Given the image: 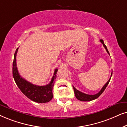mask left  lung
<instances>
[{"instance_id": "1", "label": "left lung", "mask_w": 127, "mask_h": 127, "mask_svg": "<svg viewBox=\"0 0 127 127\" xmlns=\"http://www.w3.org/2000/svg\"><path fill=\"white\" fill-rule=\"evenodd\" d=\"M100 41L101 43L103 44V46L104 47V48L106 49V51H107V53L109 54V52L108 51L107 49V47L105 45V44L104 43V42L103 40L102 39H100ZM112 73H113V71L111 72V77L110 78V79H109V81H107V82H106L105 85H104L103 88H102V89L99 91V92L97 93V94H96L95 95H88V94H84V93H82L80 92V91H79L78 90H77V89L75 88V87H73V89H74V94H75V96L77 99L78 100H80V101H83V102H87V101H91V100H94V99H97V97H99V96H100V95L102 94L103 92H104V91L105 90L106 88L107 87V86L108 85V84H109V82H110V80L111 79V75H112Z\"/></svg>"}]
</instances>
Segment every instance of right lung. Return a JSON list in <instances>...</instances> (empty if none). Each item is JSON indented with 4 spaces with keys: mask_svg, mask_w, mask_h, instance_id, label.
Wrapping results in <instances>:
<instances>
[{
    "mask_svg": "<svg viewBox=\"0 0 127 127\" xmlns=\"http://www.w3.org/2000/svg\"><path fill=\"white\" fill-rule=\"evenodd\" d=\"M18 48L15 52L14 61L13 63V76L16 83L20 91L31 100L37 103H47L52 99L53 97V88L54 80L56 78L57 69H55L51 81L48 85L45 86H38L33 85L28 82L20 75L18 71L16 64V56Z\"/></svg>",
    "mask_w": 127,
    "mask_h": 127,
    "instance_id": "right-lung-1",
    "label": "right lung"
}]
</instances>
